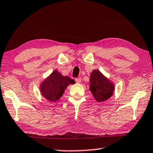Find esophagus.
<instances>
[{"mask_svg":"<svg viewBox=\"0 0 153 153\" xmlns=\"http://www.w3.org/2000/svg\"><path fill=\"white\" fill-rule=\"evenodd\" d=\"M75 81H76L77 83H79V82H81V79L80 78H76V79H75Z\"/></svg>","mask_w":153,"mask_h":153,"instance_id":"34e87169","label":"esophagus"}]
</instances>
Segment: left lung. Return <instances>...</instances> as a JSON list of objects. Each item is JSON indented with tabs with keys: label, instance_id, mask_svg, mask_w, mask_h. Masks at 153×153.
Masks as SVG:
<instances>
[{
	"label": "left lung",
	"instance_id": "left-lung-1",
	"mask_svg": "<svg viewBox=\"0 0 153 153\" xmlns=\"http://www.w3.org/2000/svg\"><path fill=\"white\" fill-rule=\"evenodd\" d=\"M90 91L98 102L108 100L113 95L114 84L97 70L92 72L90 76Z\"/></svg>",
	"mask_w": 153,
	"mask_h": 153
}]
</instances>
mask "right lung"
<instances>
[{
	"mask_svg": "<svg viewBox=\"0 0 153 153\" xmlns=\"http://www.w3.org/2000/svg\"><path fill=\"white\" fill-rule=\"evenodd\" d=\"M74 83V80L68 76H64L57 71H55L42 82L40 90L45 99L55 102L62 96L64 89L70 84Z\"/></svg>",
	"mask_w": 153,
	"mask_h": 153,
	"instance_id": "right-lung-1",
	"label": "right lung"
}]
</instances>
